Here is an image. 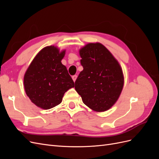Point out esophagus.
Segmentation results:
<instances>
[{
    "label": "esophagus",
    "mask_w": 159,
    "mask_h": 159,
    "mask_svg": "<svg viewBox=\"0 0 159 159\" xmlns=\"http://www.w3.org/2000/svg\"><path fill=\"white\" fill-rule=\"evenodd\" d=\"M72 79H73L74 81H75V80H76V79H77V75H74L72 76Z\"/></svg>",
    "instance_id": "34e87169"
}]
</instances>
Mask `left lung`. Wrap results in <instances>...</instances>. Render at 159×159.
I'll return each mask as SVG.
<instances>
[{"label": "left lung", "mask_w": 159, "mask_h": 159, "mask_svg": "<svg viewBox=\"0 0 159 159\" xmlns=\"http://www.w3.org/2000/svg\"><path fill=\"white\" fill-rule=\"evenodd\" d=\"M81 71L75 89L83 102L95 111H105L116 103L124 84L121 67L100 43H89L80 50Z\"/></svg>", "instance_id": "left-lung-1"}]
</instances>
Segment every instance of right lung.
Wrapping results in <instances>:
<instances>
[{
	"mask_svg": "<svg viewBox=\"0 0 159 159\" xmlns=\"http://www.w3.org/2000/svg\"><path fill=\"white\" fill-rule=\"evenodd\" d=\"M65 52L54 46H46L38 53L26 71V93L38 107H54L61 102L66 91L74 87L66 67L61 62Z\"/></svg>",
	"mask_w": 159,
	"mask_h": 159,
	"instance_id": "obj_1",
	"label": "right lung"
}]
</instances>
